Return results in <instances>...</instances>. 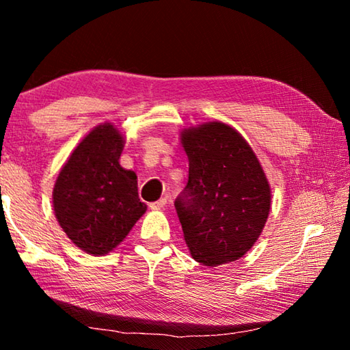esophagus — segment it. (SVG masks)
I'll return each instance as SVG.
<instances>
[{
    "label": "esophagus",
    "mask_w": 350,
    "mask_h": 350,
    "mask_svg": "<svg viewBox=\"0 0 350 350\" xmlns=\"http://www.w3.org/2000/svg\"><path fill=\"white\" fill-rule=\"evenodd\" d=\"M167 205V199L165 198H162V199H159V200H156V202H152V204H150V208L151 210H161V208H163V206Z\"/></svg>",
    "instance_id": "34e87169"
}]
</instances>
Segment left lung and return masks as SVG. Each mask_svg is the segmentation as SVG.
Here are the masks:
<instances>
[{
  "label": "left lung",
  "mask_w": 350,
  "mask_h": 350,
  "mask_svg": "<svg viewBox=\"0 0 350 350\" xmlns=\"http://www.w3.org/2000/svg\"><path fill=\"white\" fill-rule=\"evenodd\" d=\"M188 183L174 200L198 262L215 267L250 250L270 211V185L245 139L221 122L182 133Z\"/></svg>",
  "instance_id": "1"
}]
</instances>
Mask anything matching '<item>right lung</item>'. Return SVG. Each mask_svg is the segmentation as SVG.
<instances>
[{
	"instance_id": "1",
	"label": "right lung",
	"mask_w": 350,
	"mask_h": 350,
	"mask_svg": "<svg viewBox=\"0 0 350 350\" xmlns=\"http://www.w3.org/2000/svg\"><path fill=\"white\" fill-rule=\"evenodd\" d=\"M123 145L111 123L94 128L64 163L52 193L60 227L94 256L114 250L146 211L137 176L118 163Z\"/></svg>"
}]
</instances>
